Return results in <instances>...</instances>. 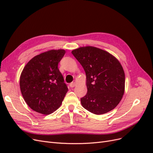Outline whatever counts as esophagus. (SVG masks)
<instances>
[{
    "mask_svg": "<svg viewBox=\"0 0 153 153\" xmlns=\"http://www.w3.org/2000/svg\"><path fill=\"white\" fill-rule=\"evenodd\" d=\"M75 85H76L75 82H72V83H71L70 84H69V86H70V87H74Z\"/></svg>",
    "mask_w": 153,
    "mask_h": 153,
    "instance_id": "1",
    "label": "esophagus"
}]
</instances>
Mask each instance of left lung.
Wrapping results in <instances>:
<instances>
[{"label":"left lung","instance_id":"obj_1","mask_svg":"<svg viewBox=\"0 0 153 153\" xmlns=\"http://www.w3.org/2000/svg\"><path fill=\"white\" fill-rule=\"evenodd\" d=\"M86 74L87 92L80 99L83 107L96 115L116 107L124 92L125 75L114 55L100 48L83 47L71 52Z\"/></svg>","mask_w":153,"mask_h":153}]
</instances>
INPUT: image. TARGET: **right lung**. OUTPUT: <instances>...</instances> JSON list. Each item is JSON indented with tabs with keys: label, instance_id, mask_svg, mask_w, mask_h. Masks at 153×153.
Returning a JSON list of instances; mask_svg holds the SVG:
<instances>
[{
	"label": "right lung",
	"instance_id": "obj_1",
	"mask_svg": "<svg viewBox=\"0 0 153 153\" xmlns=\"http://www.w3.org/2000/svg\"><path fill=\"white\" fill-rule=\"evenodd\" d=\"M66 53L62 49L51 50L34 57L21 73L22 94L29 107L40 114L53 113L68 91L58 64Z\"/></svg>",
	"mask_w": 153,
	"mask_h": 153
}]
</instances>
